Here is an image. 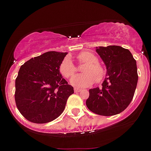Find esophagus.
Returning a JSON list of instances; mask_svg holds the SVG:
<instances>
[{"label": "esophagus", "instance_id": "esophagus-1", "mask_svg": "<svg viewBox=\"0 0 151 151\" xmlns=\"http://www.w3.org/2000/svg\"><path fill=\"white\" fill-rule=\"evenodd\" d=\"M74 92L75 93H80V92H81V90L79 88H74Z\"/></svg>", "mask_w": 151, "mask_h": 151}]
</instances>
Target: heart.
Masks as SVG:
<instances>
[{"label": "heart", "mask_w": 151, "mask_h": 151, "mask_svg": "<svg viewBox=\"0 0 151 151\" xmlns=\"http://www.w3.org/2000/svg\"><path fill=\"white\" fill-rule=\"evenodd\" d=\"M80 63L86 64L83 69L84 74H76L70 79V83L78 87H86L94 83V81L100 82L105 77V70L99 65L98 58L93 53L83 52L77 56ZM61 74L66 78L74 75L76 72V67L69 57H66L60 65Z\"/></svg>", "instance_id": "heart-1"}]
</instances>
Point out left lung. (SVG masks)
I'll return each instance as SVG.
<instances>
[{
	"instance_id": "obj_1",
	"label": "left lung",
	"mask_w": 151,
	"mask_h": 151,
	"mask_svg": "<svg viewBox=\"0 0 151 151\" xmlns=\"http://www.w3.org/2000/svg\"><path fill=\"white\" fill-rule=\"evenodd\" d=\"M96 52L106 65V76L101 87L89 90L86 106L98 115H117L133 99L138 80L136 61L130 51L118 45L96 47Z\"/></svg>"
}]
</instances>
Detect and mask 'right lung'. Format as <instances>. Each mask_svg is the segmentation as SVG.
Segmentation results:
<instances>
[{
	"mask_svg": "<svg viewBox=\"0 0 151 151\" xmlns=\"http://www.w3.org/2000/svg\"><path fill=\"white\" fill-rule=\"evenodd\" d=\"M67 52H48L19 68L15 81V101L23 117L37 124L50 122L63 112L74 88L60 73Z\"/></svg>",
	"mask_w": 151,
	"mask_h": 151,
	"instance_id": "obj_1",
	"label": "right lung"
}]
</instances>
